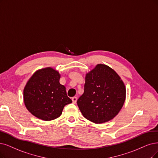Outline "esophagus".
<instances>
[{"label": "esophagus", "instance_id": "obj_1", "mask_svg": "<svg viewBox=\"0 0 158 158\" xmlns=\"http://www.w3.org/2000/svg\"><path fill=\"white\" fill-rule=\"evenodd\" d=\"M72 102H73V103H76V102H77V97L74 96V97H73V98H72Z\"/></svg>", "mask_w": 158, "mask_h": 158}]
</instances>
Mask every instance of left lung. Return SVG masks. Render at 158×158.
Segmentation results:
<instances>
[{"label": "left lung", "mask_w": 158, "mask_h": 158, "mask_svg": "<svg viewBox=\"0 0 158 158\" xmlns=\"http://www.w3.org/2000/svg\"><path fill=\"white\" fill-rule=\"evenodd\" d=\"M126 98L125 85L113 69L98 64L85 77L84 93L77 106L84 117L96 124L113 119Z\"/></svg>", "instance_id": "obj_1"}]
</instances>
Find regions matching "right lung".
I'll use <instances>...</instances> for the list:
<instances>
[{"instance_id": "add662e5", "label": "right lung", "mask_w": 158, "mask_h": 158, "mask_svg": "<svg viewBox=\"0 0 158 158\" xmlns=\"http://www.w3.org/2000/svg\"><path fill=\"white\" fill-rule=\"evenodd\" d=\"M60 75L51 68L40 69L29 79L23 91L26 107L43 120H54L62 114L64 107L72 103L65 86L60 85Z\"/></svg>"}]
</instances>
